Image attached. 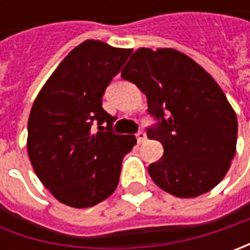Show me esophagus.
I'll list each match as a JSON object with an SVG mask.
<instances>
[{
  "label": "esophagus",
  "instance_id": "obj_1",
  "mask_svg": "<svg viewBox=\"0 0 250 250\" xmlns=\"http://www.w3.org/2000/svg\"><path fill=\"white\" fill-rule=\"evenodd\" d=\"M136 139H138V142H139V143L145 142V140H146V133H145L143 130H139V132L136 133Z\"/></svg>",
  "mask_w": 250,
  "mask_h": 250
}]
</instances>
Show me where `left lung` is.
Listing matches in <instances>:
<instances>
[{
  "label": "left lung",
  "instance_id": "left-lung-1",
  "mask_svg": "<svg viewBox=\"0 0 250 250\" xmlns=\"http://www.w3.org/2000/svg\"><path fill=\"white\" fill-rule=\"evenodd\" d=\"M146 94L157 120L147 138L163 157L150 164L154 184L177 197H196L226 177L236 150L238 121L224 91L208 73L174 48H139L121 73Z\"/></svg>",
  "mask_w": 250,
  "mask_h": 250
}]
</instances>
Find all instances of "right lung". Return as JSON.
<instances>
[{
  "label": "right lung",
  "mask_w": 250,
  "mask_h": 250,
  "mask_svg": "<svg viewBox=\"0 0 250 250\" xmlns=\"http://www.w3.org/2000/svg\"><path fill=\"white\" fill-rule=\"evenodd\" d=\"M130 53L86 40L63 58L34 100L29 159L42 184L66 206L91 207L111 196L122 159L136 145L135 136L112 132L115 120L101 105L105 87ZM93 122L101 129L96 134Z\"/></svg>",
  "instance_id": "obj_1"
}]
</instances>
